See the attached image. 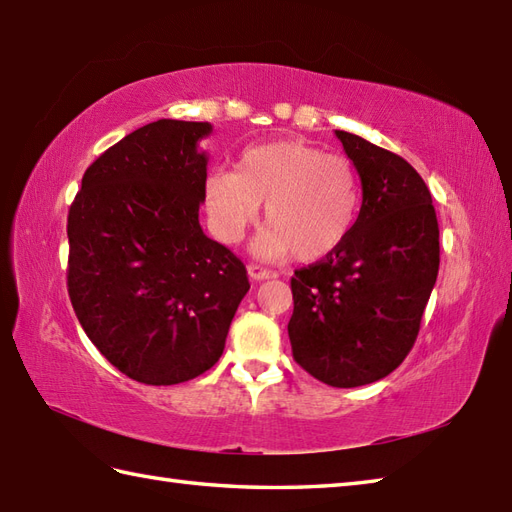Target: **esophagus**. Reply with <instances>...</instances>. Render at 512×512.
<instances>
[{"label": "esophagus", "instance_id": "34e87169", "mask_svg": "<svg viewBox=\"0 0 512 512\" xmlns=\"http://www.w3.org/2000/svg\"><path fill=\"white\" fill-rule=\"evenodd\" d=\"M248 277L253 281H264V279H275L279 277L277 270H270V268H264V266H257V264H250L248 266Z\"/></svg>", "mask_w": 512, "mask_h": 512}]
</instances>
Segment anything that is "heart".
Instances as JSON below:
<instances>
[{
  "label": "heart",
  "mask_w": 512,
  "mask_h": 512,
  "mask_svg": "<svg viewBox=\"0 0 512 512\" xmlns=\"http://www.w3.org/2000/svg\"><path fill=\"white\" fill-rule=\"evenodd\" d=\"M262 204L268 228L257 239V253L270 259L295 253L301 262H317L352 233L361 182L345 156L297 138L248 147L235 171H211L204 180L206 215L222 244H237Z\"/></svg>",
  "instance_id": "1"
}]
</instances>
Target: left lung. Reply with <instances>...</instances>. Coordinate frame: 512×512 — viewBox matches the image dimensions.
Masks as SVG:
<instances>
[{
    "label": "left lung",
    "instance_id": "left-lung-1",
    "mask_svg": "<svg viewBox=\"0 0 512 512\" xmlns=\"http://www.w3.org/2000/svg\"><path fill=\"white\" fill-rule=\"evenodd\" d=\"M361 176L352 233L290 279L292 356L332 387L376 383L405 361L440 268L431 193L405 158L336 129Z\"/></svg>",
    "mask_w": 512,
    "mask_h": 512
}]
</instances>
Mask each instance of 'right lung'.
<instances>
[{"label":"right lung","instance_id":"right-lung-1","mask_svg":"<svg viewBox=\"0 0 512 512\" xmlns=\"http://www.w3.org/2000/svg\"><path fill=\"white\" fill-rule=\"evenodd\" d=\"M209 123L136 129L83 173L68 213V295L107 361L145 385H178L224 352L248 292L242 259L202 233Z\"/></svg>","mask_w":512,"mask_h":512}]
</instances>
